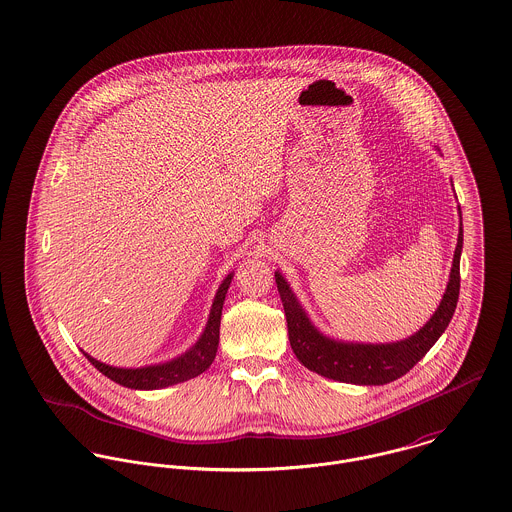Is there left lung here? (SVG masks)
<instances>
[{"label":"left lung","instance_id":"8db88e82","mask_svg":"<svg viewBox=\"0 0 512 512\" xmlns=\"http://www.w3.org/2000/svg\"><path fill=\"white\" fill-rule=\"evenodd\" d=\"M460 210V208H458ZM464 243V230L460 222L458 243L454 251L450 280L433 317L411 337L397 343L364 345L343 343L325 337L312 325L310 317L300 306L298 298L290 290L288 282L278 271L275 273L276 288L284 306L288 339L296 358L315 374L325 378L360 384V386H382L390 384L407 374L425 354L431 351L438 337L448 327L460 296V255Z\"/></svg>","mask_w":512,"mask_h":512}]
</instances>
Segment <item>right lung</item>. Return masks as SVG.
Listing matches in <instances>:
<instances>
[{
    "label": "right lung",
    "mask_w": 512,
    "mask_h": 512,
    "mask_svg": "<svg viewBox=\"0 0 512 512\" xmlns=\"http://www.w3.org/2000/svg\"><path fill=\"white\" fill-rule=\"evenodd\" d=\"M234 278V273L226 276L214 296L212 310L208 315V323L200 335L195 347L169 362L163 364H154V366H142V368H117L109 366L105 362H99L97 358L85 354V358L107 378L117 382L124 388L130 390H159L167 388L173 384L187 382L191 378H197L202 374L212 362L218 351V341H220V317H222V306L230 288V282Z\"/></svg>",
    "instance_id": "right-lung-1"
}]
</instances>
